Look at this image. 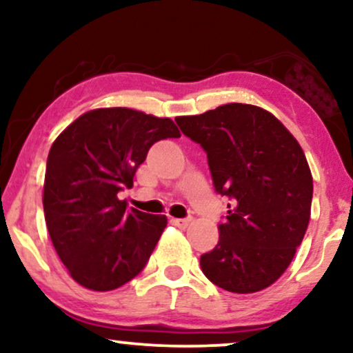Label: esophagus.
Instances as JSON below:
<instances>
[{
  "label": "esophagus",
  "instance_id": "34e87169",
  "mask_svg": "<svg viewBox=\"0 0 353 353\" xmlns=\"http://www.w3.org/2000/svg\"><path fill=\"white\" fill-rule=\"evenodd\" d=\"M191 221H192L191 216H186V219H172V223L181 230L188 228V226L191 225Z\"/></svg>",
  "mask_w": 353,
  "mask_h": 353
}]
</instances>
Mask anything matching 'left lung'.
Returning <instances> with one entry per match:
<instances>
[{"mask_svg":"<svg viewBox=\"0 0 353 353\" xmlns=\"http://www.w3.org/2000/svg\"><path fill=\"white\" fill-rule=\"evenodd\" d=\"M175 122L204 149L215 191L231 201L219 243L201 255L202 272L225 291H262L286 272L310 220L313 180L301 144L250 104Z\"/></svg>","mask_w":353,"mask_h":353,"instance_id":"left-lung-1","label":"left lung"}]
</instances>
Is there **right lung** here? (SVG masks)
<instances>
[{
  "label": "right lung",
  "mask_w": 353,
  "mask_h": 353,
  "mask_svg": "<svg viewBox=\"0 0 353 353\" xmlns=\"http://www.w3.org/2000/svg\"><path fill=\"white\" fill-rule=\"evenodd\" d=\"M167 138H180L170 119L105 108L80 115L52 143L45 220L57 255L83 288L112 291L146 267L167 216L128 209L117 194L133 186L149 148Z\"/></svg>",
  "instance_id": "right-lung-1"
}]
</instances>
